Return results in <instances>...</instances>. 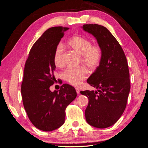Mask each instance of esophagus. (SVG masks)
Instances as JSON below:
<instances>
[{
  "instance_id": "1",
  "label": "esophagus",
  "mask_w": 148,
  "mask_h": 148,
  "mask_svg": "<svg viewBox=\"0 0 148 148\" xmlns=\"http://www.w3.org/2000/svg\"><path fill=\"white\" fill-rule=\"evenodd\" d=\"M75 89H76V91H77V93L79 94V89L78 88H76Z\"/></svg>"
}]
</instances>
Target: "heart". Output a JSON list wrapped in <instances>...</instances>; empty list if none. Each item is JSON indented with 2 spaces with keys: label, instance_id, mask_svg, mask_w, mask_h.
Segmentation results:
<instances>
[{
  "label": "heart",
  "instance_id": "obj_1",
  "mask_svg": "<svg viewBox=\"0 0 148 148\" xmlns=\"http://www.w3.org/2000/svg\"><path fill=\"white\" fill-rule=\"evenodd\" d=\"M66 45L81 54L83 63L90 69L95 70L100 65L102 59V49L99 44H91L89 39L81 36H74L66 41ZM63 53V47L61 45H58L53 57L56 66L61 67L64 65ZM62 77L71 84L78 86L88 77V71L83 66L69 67L62 73Z\"/></svg>",
  "mask_w": 148,
  "mask_h": 148
}]
</instances>
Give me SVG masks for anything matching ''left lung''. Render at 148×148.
<instances>
[{
	"mask_svg": "<svg viewBox=\"0 0 148 148\" xmlns=\"http://www.w3.org/2000/svg\"><path fill=\"white\" fill-rule=\"evenodd\" d=\"M83 28L96 38L102 49L101 63L87 80L97 91L80 92L89 99L85 117L92 127L107 128L117 122L126 108L130 90L128 62L120 44L104 26L86 24Z\"/></svg>",
	"mask_w": 148,
	"mask_h": 148,
	"instance_id": "obj_1",
	"label": "left lung"
}]
</instances>
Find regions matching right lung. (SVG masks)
<instances>
[{"mask_svg": "<svg viewBox=\"0 0 148 148\" xmlns=\"http://www.w3.org/2000/svg\"><path fill=\"white\" fill-rule=\"evenodd\" d=\"M69 29L56 26L46 30L33 44L25 62L21 88L23 106L31 122L44 132L64 124L66 107L77 97L75 89L68 84L59 91L49 89L56 80L53 53Z\"/></svg>", "mask_w": 148, "mask_h": 148, "instance_id": "right-lung-1", "label": "right lung"}]
</instances>
